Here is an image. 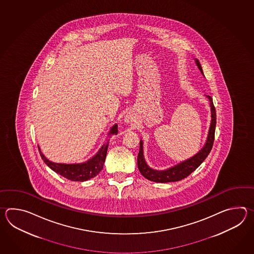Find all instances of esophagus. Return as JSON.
<instances>
[{"instance_id":"1","label":"esophagus","mask_w":254,"mask_h":254,"mask_svg":"<svg viewBox=\"0 0 254 254\" xmlns=\"http://www.w3.org/2000/svg\"><path fill=\"white\" fill-rule=\"evenodd\" d=\"M125 121H126L127 123H130V122H131V119H130L129 117H126V119H125Z\"/></svg>"}]
</instances>
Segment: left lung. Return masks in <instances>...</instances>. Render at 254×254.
<instances>
[{
  "label": "left lung",
  "instance_id": "left-lung-1",
  "mask_svg": "<svg viewBox=\"0 0 254 254\" xmlns=\"http://www.w3.org/2000/svg\"><path fill=\"white\" fill-rule=\"evenodd\" d=\"M196 64L198 65L201 73L203 74V70L200 66V62L196 60ZM210 100V104L211 108V123L209 134L207 138L205 145L194 156L190 158L189 160L179 163L174 167L170 168L165 171H155L152 170L146 164L144 157H143V149H142V140L140 141V151L137 156V163L138 169L144 178L150 180L151 182L155 183H172V182H178L183 179L188 177L190 173L194 172L197 168L200 166L202 162L209 155L210 151L212 149L214 137H215L216 127V111L213 105L212 98L208 96Z\"/></svg>",
  "mask_w": 254,
  "mask_h": 254
}]
</instances>
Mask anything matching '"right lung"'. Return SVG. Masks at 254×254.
Segmentation results:
<instances>
[{"label": "right lung", "mask_w": 254, "mask_h": 254, "mask_svg": "<svg viewBox=\"0 0 254 254\" xmlns=\"http://www.w3.org/2000/svg\"><path fill=\"white\" fill-rule=\"evenodd\" d=\"M118 126L114 125L110 130V134H117ZM40 151V148H39ZM108 149V142L103 144V147L98 151L97 154L92 157L88 162L80 163V164H65V163H54L50 162L46 159L42 151H40V155L42 157L43 162H45L49 167L51 168L55 173H59L63 177L74 181V182H85L89 179L93 178L98 175L103 170V164L106 159Z\"/></svg>", "instance_id": "1"}]
</instances>
